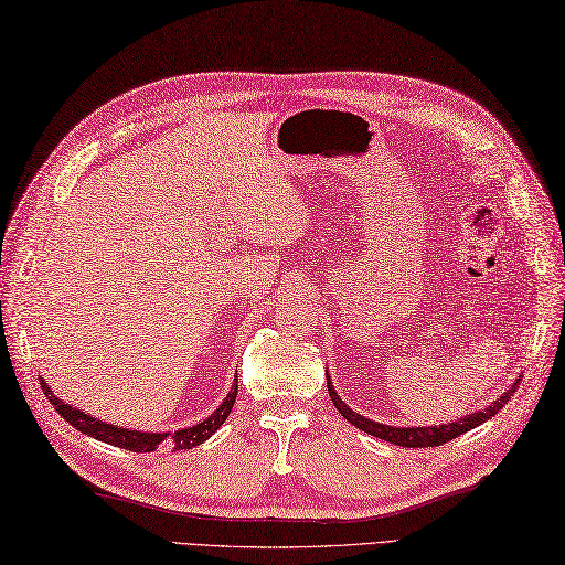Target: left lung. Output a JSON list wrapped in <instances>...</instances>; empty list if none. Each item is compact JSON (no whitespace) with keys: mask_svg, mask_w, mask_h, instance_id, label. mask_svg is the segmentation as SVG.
I'll use <instances>...</instances> for the list:
<instances>
[{"mask_svg":"<svg viewBox=\"0 0 565 565\" xmlns=\"http://www.w3.org/2000/svg\"><path fill=\"white\" fill-rule=\"evenodd\" d=\"M326 380H328V394H330L334 408H338L349 423L356 425L359 430L369 433L377 439L392 441V445H396V447H439V445H445V441L459 437V435H463L472 428H478V425H482L484 420H490L492 416H497L499 411L504 408L507 402L513 396L515 387L521 385V377H515L513 385L504 394L497 396V399L490 406H484L482 411H476V414H466L463 418H456L451 423L423 425V428H416V425H411V428H406V425H404V428H396V425H385V423H377V420H371V418L356 414V411H352L340 399V394H338V390H334V385L330 383L328 373H326Z\"/></svg>","mask_w":565,"mask_h":565,"instance_id":"8db88e82","label":"left lung"}]
</instances>
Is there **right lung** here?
<instances>
[{"label": "right lung", "instance_id": "obj_1", "mask_svg": "<svg viewBox=\"0 0 565 565\" xmlns=\"http://www.w3.org/2000/svg\"><path fill=\"white\" fill-rule=\"evenodd\" d=\"M40 385H42V392L47 394V399L52 402V406L58 411V416H64V420H68L75 430H81L83 435L95 437L99 441H106V445L130 449V451H137V454L157 451V447H161V445H169L173 449H192L196 445H202V441H206L213 433L221 428L225 418L231 416L235 396H237V380H235L231 392H227V396L221 402V406L213 411V414L206 420L192 425V428H180L175 433H145V430L120 428V425L106 423L102 418L85 414V411H81V408L66 404L64 399H58V396L52 392V387L47 385V380H44V377H40Z\"/></svg>", "mask_w": 565, "mask_h": 565}]
</instances>
